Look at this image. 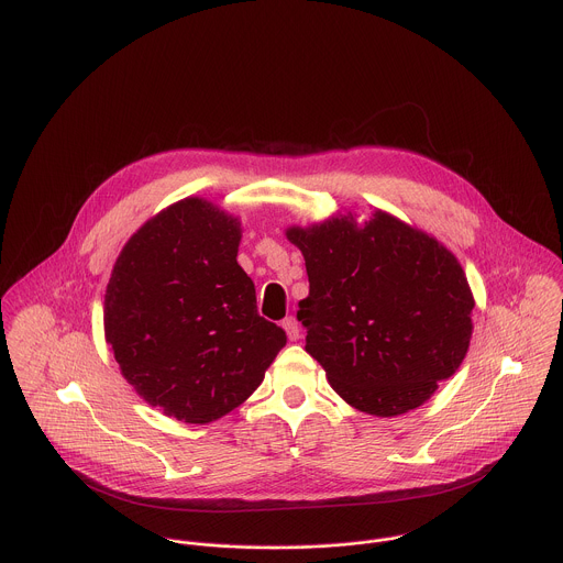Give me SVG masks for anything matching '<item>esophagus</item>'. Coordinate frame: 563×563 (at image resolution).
I'll use <instances>...</instances> for the list:
<instances>
[{
    "instance_id": "34e87169",
    "label": "esophagus",
    "mask_w": 563,
    "mask_h": 563,
    "mask_svg": "<svg viewBox=\"0 0 563 563\" xmlns=\"http://www.w3.org/2000/svg\"><path fill=\"white\" fill-rule=\"evenodd\" d=\"M282 325H284V330H286V334H288L290 341H297V339L301 336V334H299V323H297L295 317H286V319L282 321Z\"/></svg>"
}]
</instances>
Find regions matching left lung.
<instances>
[{
	"label": "left lung",
	"instance_id": "8db88e82",
	"mask_svg": "<svg viewBox=\"0 0 563 563\" xmlns=\"http://www.w3.org/2000/svg\"><path fill=\"white\" fill-rule=\"evenodd\" d=\"M286 238L301 251L310 292L297 319L306 352L354 409L398 416L420 407L466 356L473 295L455 255L435 238L376 211Z\"/></svg>",
	"mask_w": 563,
	"mask_h": 563
}]
</instances>
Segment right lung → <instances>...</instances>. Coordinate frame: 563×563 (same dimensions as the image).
<instances>
[{"label": "right lung", "mask_w": 563, "mask_h": 563, "mask_svg": "<svg viewBox=\"0 0 563 563\" xmlns=\"http://www.w3.org/2000/svg\"><path fill=\"white\" fill-rule=\"evenodd\" d=\"M240 238L238 218L180 200L130 238L106 290V339L123 376L189 424L240 407L286 345V332L257 312Z\"/></svg>", "instance_id": "right-lung-1"}]
</instances>
